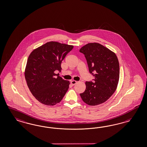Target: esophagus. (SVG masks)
<instances>
[{
  "label": "esophagus",
  "instance_id": "34e87169",
  "mask_svg": "<svg viewBox=\"0 0 147 147\" xmlns=\"http://www.w3.org/2000/svg\"><path fill=\"white\" fill-rule=\"evenodd\" d=\"M77 82L76 81V80H72L71 82V84L72 85H75L77 84Z\"/></svg>",
  "mask_w": 147,
  "mask_h": 147
}]
</instances>
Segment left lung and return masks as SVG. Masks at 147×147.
<instances>
[{"mask_svg": "<svg viewBox=\"0 0 147 147\" xmlns=\"http://www.w3.org/2000/svg\"><path fill=\"white\" fill-rule=\"evenodd\" d=\"M85 55L93 82H86V90L80 94L83 101L89 105L104 103L114 93L119 78V64L116 55L101 44L93 42L80 50Z\"/></svg>", "mask_w": 147, "mask_h": 147, "instance_id": "left-lung-1", "label": "left lung"}]
</instances>
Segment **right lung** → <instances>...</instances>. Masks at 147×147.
<instances>
[{
    "label": "right lung",
    "instance_id": "right-lung-1",
    "mask_svg": "<svg viewBox=\"0 0 147 147\" xmlns=\"http://www.w3.org/2000/svg\"><path fill=\"white\" fill-rule=\"evenodd\" d=\"M73 47L58 42H48L34 49L29 56L25 78L31 93L42 104L55 105L68 91L69 81L54 71H61L62 61Z\"/></svg>",
    "mask_w": 147,
    "mask_h": 147
}]
</instances>
